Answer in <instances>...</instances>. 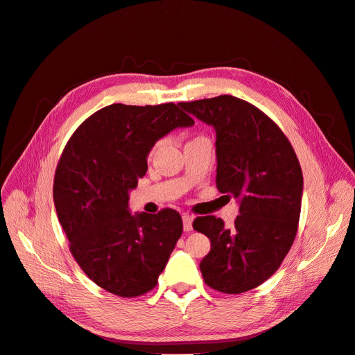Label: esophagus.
I'll list each match as a JSON object with an SVG mask.
<instances>
[{
	"label": "esophagus",
	"instance_id": "1",
	"mask_svg": "<svg viewBox=\"0 0 355 355\" xmlns=\"http://www.w3.org/2000/svg\"><path fill=\"white\" fill-rule=\"evenodd\" d=\"M182 219H184V230L191 231L192 230V220H194V218H192L191 214H184Z\"/></svg>",
	"mask_w": 355,
	"mask_h": 355
}]
</instances>
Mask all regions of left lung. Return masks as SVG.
Returning <instances> with one entry per match:
<instances>
[{"label": "left lung", "instance_id": "8db88e82", "mask_svg": "<svg viewBox=\"0 0 355 355\" xmlns=\"http://www.w3.org/2000/svg\"><path fill=\"white\" fill-rule=\"evenodd\" d=\"M216 130V187L240 200L232 228L214 216L194 219L211 247L200 263L204 283L239 295L270 278L292 247L300 216L304 178L292 144L270 116L230 94L180 102Z\"/></svg>", "mask_w": 355, "mask_h": 355}]
</instances>
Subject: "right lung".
<instances>
[{
    "label": "right lung",
    "instance_id": "add662e5",
    "mask_svg": "<svg viewBox=\"0 0 355 355\" xmlns=\"http://www.w3.org/2000/svg\"><path fill=\"white\" fill-rule=\"evenodd\" d=\"M192 124L173 102L114 103L84 120L63 148L53 184L58 218L73 259L106 292L137 297L157 286L184 225L173 209L133 216L128 191L145 176L158 139Z\"/></svg>",
    "mask_w": 355,
    "mask_h": 355
}]
</instances>
